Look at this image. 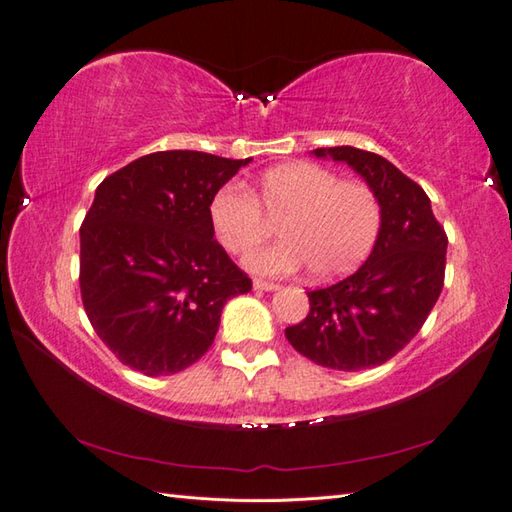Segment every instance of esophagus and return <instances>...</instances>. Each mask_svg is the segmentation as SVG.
<instances>
[{"mask_svg":"<svg viewBox=\"0 0 512 512\" xmlns=\"http://www.w3.org/2000/svg\"><path fill=\"white\" fill-rule=\"evenodd\" d=\"M281 285L274 283V281H263V278H254V289H265V292H274Z\"/></svg>","mask_w":512,"mask_h":512,"instance_id":"obj_1","label":"esophagus"}]
</instances>
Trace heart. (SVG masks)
I'll return each instance as SVG.
<instances>
[{
  "instance_id": "obj_1",
  "label": "heart",
  "mask_w": 512,
  "mask_h": 512,
  "mask_svg": "<svg viewBox=\"0 0 512 512\" xmlns=\"http://www.w3.org/2000/svg\"><path fill=\"white\" fill-rule=\"evenodd\" d=\"M278 220L283 240L258 249L245 265L258 274H292L310 265L327 281L359 267L379 238L383 211L374 189L312 162L260 173L252 189L227 182L209 200V223L231 254H247Z\"/></svg>"
}]
</instances>
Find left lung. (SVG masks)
I'll use <instances>...</instances> for the list:
<instances>
[{"instance_id":"1","label":"left lung","mask_w":512,"mask_h":512,"mask_svg":"<svg viewBox=\"0 0 512 512\" xmlns=\"http://www.w3.org/2000/svg\"><path fill=\"white\" fill-rule=\"evenodd\" d=\"M347 162L379 196L383 223L368 260L352 276L307 292L310 314L287 327L296 352L330 370L356 372L403 350L443 289L448 236L430 198L379 153L356 147L314 149Z\"/></svg>"}]
</instances>
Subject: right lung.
Returning a JSON list of instances; mask_svg holds the SVG:
<instances>
[{
    "label": "right lung",
    "instance_id": "obj_1",
    "mask_svg": "<svg viewBox=\"0 0 512 512\" xmlns=\"http://www.w3.org/2000/svg\"><path fill=\"white\" fill-rule=\"evenodd\" d=\"M202 151H158L95 189L80 227V292L102 343L147 376L205 354L223 307L252 289L209 223V200L245 167Z\"/></svg>",
    "mask_w": 512,
    "mask_h": 512
}]
</instances>
